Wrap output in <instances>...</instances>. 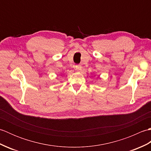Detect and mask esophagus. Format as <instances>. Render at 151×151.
Segmentation results:
<instances>
[{
    "instance_id": "obj_1",
    "label": "esophagus",
    "mask_w": 151,
    "mask_h": 151,
    "mask_svg": "<svg viewBox=\"0 0 151 151\" xmlns=\"http://www.w3.org/2000/svg\"><path fill=\"white\" fill-rule=\"evenodd\" d=\"M75 70H77V71H81L82 70V66L81 65H76Z\"/></svg>"
}]
</instances>
